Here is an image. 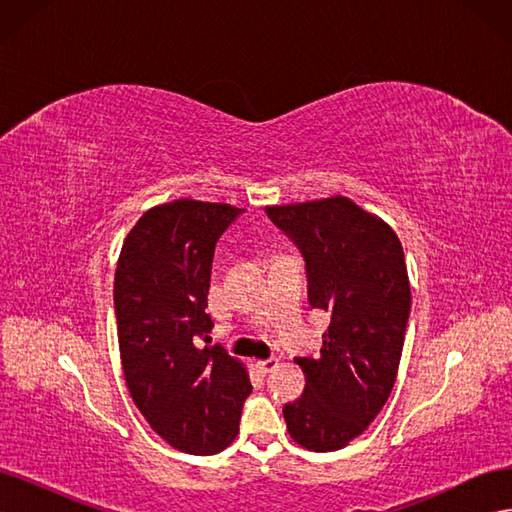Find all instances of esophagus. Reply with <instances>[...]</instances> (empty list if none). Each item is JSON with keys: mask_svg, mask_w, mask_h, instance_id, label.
Segmentation results:
<instances>
[{"mask_svg": "<svg viewBox=\"0 0 512 512\" xmlns=\"http://www.w3.org/2000/svg\"><path fill=\"white\" fill-rule=\"evenodd\" d=\"M277 365H280V359H277V356H271V359L256 363V367L262 371V374H269V371H273Z\"/></svg>", "mask_w": 512, "mask_h": 512, "instance_id": "34e87169", "label": "esophagus"}]
</instances>
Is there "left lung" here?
<instances>
[{
	"label": "left lung",
	"instance_id": "1",
	"mask_svg": "<svg viewBox=\"0 0 512 512\" xmlns=\"http://www.w3.org/2000/svg\"><path fill=\"white\" fill-rule=\"evenodd\" d=\"M265 211L299 247L309 305L331 318L318 359H294L305 391L284 406L286 427L307 451H339L393 391L410 316L404 250L389 224L346 196Z\"/></svg>",
	"mask_w": 512,
	"mask_h": 512
}]
</instances>
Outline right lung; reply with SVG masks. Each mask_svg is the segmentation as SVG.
Instances as JSON below:
<instances>
[{
    "label": "right lung",
    "instance_id": "add662e5",
    "mask_svg": "<svg viewBox=\"0 0 512 512\" xmlns=\"http://www.w3.org/2000/svg\"><path fill=\"white\" fill-rule=\"evenodd\" d=\"M243 209L200 200L153 207L123 241L115 271V316L123 376L136 408L170 446L215 455L235 440L245 367L205 346L215 243Z\"/></svg>",
    "mask_w": 512,
    "mask_h": 512
}]
</instances>
